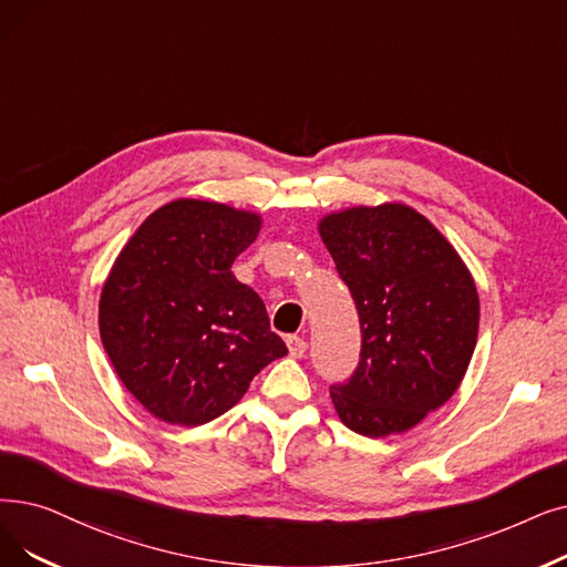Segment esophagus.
Segmentation results:
<instances>
[{"instance_id":"obj_1","label":"esophagus","mask_w":567,"mask_h":567,"mask_svg":"<svg viewBox=\"0 0 567 567\" xmlns=\"http://www.w3.org/2000/svg\"><path fill=\"white\" fill-rule=\"evenodd\" d=\"M287 348H289V354L293 359H301L306 354V350H308V342L303 338H299V336H289L287 338Z\"/></svg>"}]
</instances>
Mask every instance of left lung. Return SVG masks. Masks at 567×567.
I'll return each mask as SVG.
<instances>
[{"mask_svg":"<svg viewBox=\"0 0 567 567\" xmlns=\"http://www.w3.org/2000/svg\"><path fill=\"white\" fill-rule=\"evenodd\" d=\"M361 324L352 378L331 386L340 422L365 437L405 433L445 405L473 359L480 297L450 240L405 204L319 219Z\"/></svg>","mask_w":567,"mask_h":567,"instance_id":"8db88e82","label":"left lung"}]
</instances>
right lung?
<instances>
[{
  "label": "right lung",
  "instance_id": "1",
  "mask_svg": "<svg viewBox=\"0 0 567 567\" xmlns=\"http://www.w3.org/2000/svg\"><path fill=\"white\" fill-rule=\"evenodd\" d=\"M259 229L257 213L176 199L117 255L102 289L100 333L117 378L157 420L213 422L287 354L259 293L231 274Z\"/></svg>",
  "mask_w": 567,
  "mask_h": 567
}]
</instances>
